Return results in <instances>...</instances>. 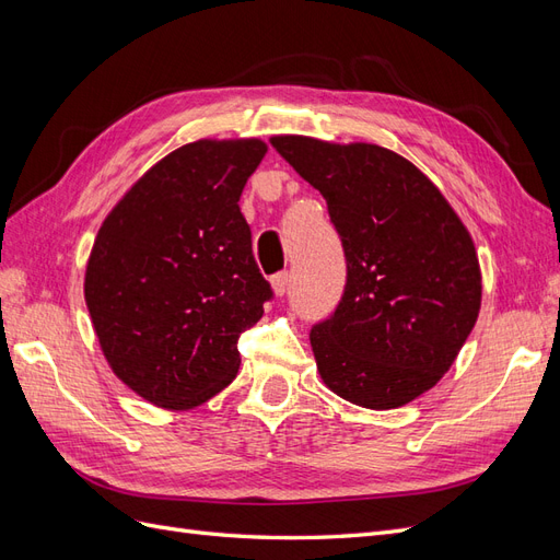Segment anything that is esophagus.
Listing matches in <instances>:
<instances>
[{"instance_id":"esophagus-1","label":"esophagus","mask_w":560,"mask_h":560,"mask_svg":"<svg viewBox=\"0 0 560 560\" xmlns=\"http://www.w3.org/2000/svg\"><path fill=\"white\" fill-rule=\"evenodd\" d=\"M270 284H273V292L278 296H282L287 290H290V273H287V270H282V273H276L273 278H270Z\"/></svg>"}]
</instances>
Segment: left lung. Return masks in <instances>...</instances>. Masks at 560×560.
Returning a JSON list of instances; mask_svg holds the SVG:
<instances>
[{
  "label": "left lung",
  "instance_id": "obj_1",
  "mask_svg": "<svg viewBox=\"0 0 560 560\" xmlns=\"http://www.w3.org/2000/svg\"><path fill=\"white\" fill-rule=\"evenodd\" d=\"M327 200L346 254V290L311 329L325 385L364 409L428 393L465 346L481 308L471 235L418 167L378 144L301 135L270 140Z\"/></svg>",
  "mask_w": 560,
  "mask_h": 560
}]
</instances>
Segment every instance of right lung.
Masks as SVG:
<instances>
[{"label":"right lung","mask_w":560,"mask_h":560,"mask_svg":"<svg viewBox=\"0 0 560 560\" xmlns=\"http://www.w3.org/2000/svg\"><path fill=\"white\" fill-rule=\"evenodd\" d=\"M261 140L175 149L116 202L97 231L83 294L100 348L132 393L194 409L235 378L238 338L273 290L252 254L241 194Z\"/></svg>","instance_id":"add662e5"}]
</instances>
